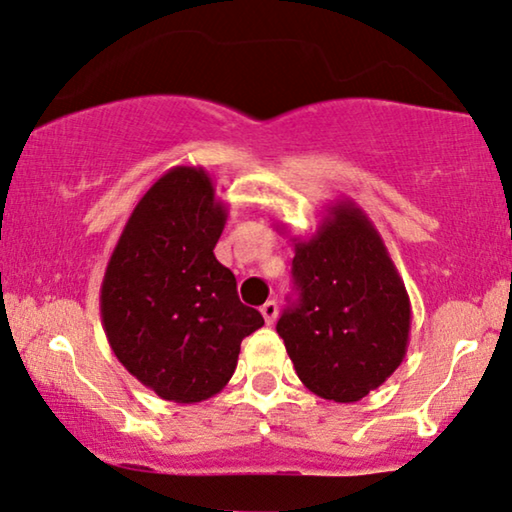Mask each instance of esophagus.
Instances as JSON below:
<instances>
[{"label":"esophagus","mask_w":512,"mask_h":512,"mask_svg":"<svg viewBox=\"0 0 512 512\" xmlns=\"http://www.w3.org/2000/svg\"><path fill=\"white\" fill-rule=\"evenodd\" d=\"M261 314H263V318H265V323L272 325V323H274V318H277V314H279L277 302H274V300H268V302H265V305L261 307Z\"/></svg>","instance_id":"1"}]
</instances>
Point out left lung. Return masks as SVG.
<instances>
[{"label":"left lung","mask_w":512,"mask_h":512,"mask_svg":"<svg viewBox=\"0 0 512 512\" xmlns=\"http://www.w3.org/2000/svg\"><path fill=\"white\" fill-rule=\"evenodd\" d=\"M298 300L277 332L300 381L323 399L360 402L402 365L411 332L404 281L353 201L328 207L309 240H293Z\"/></svg>","instance_id":"obj_1"}]
</instances>
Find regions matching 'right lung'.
Listing matches in <instances>:
<instances>
[{"label": "right lung", "mask_w": 512, "mask_h": 512, "mask_svg": "<svg viewBox=\"0 0 512 512\" xmlns=\"http://www.w3.org/2000/svg\"><path fill=\"white\" fill-rule=\"evenodd\" d=\"M226 217L205 168H170L133 207L103 274L110 348L168 402L196 404L224 390L242 339L265 323L214 256Z\"/></svg>", "instance_id": "add662e5"}]
</instances>
